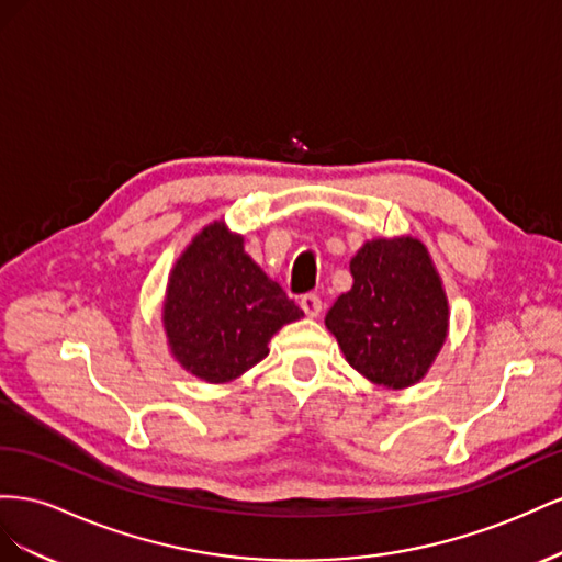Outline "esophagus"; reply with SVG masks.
Returning a JSON list of instances; mask_svg holds the SVG:
<instances>
[{"instance_id":"1","label":"esophagus","mask_w":562,"mask_h":562,"mask_svg":"<svg viewBox=\"0 0 562 562\" xmlns=\"http://www.w3.org/2000/svg\"><path fill=\"white\" fill-rule=\"evenodd\" d=\"M299 303H301L303 313H306L308 317H317V315H319V311H323V301H319V296H317V294H313V292L303 294Z\"/></svg>"}]
</instances>
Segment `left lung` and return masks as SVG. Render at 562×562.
<instances>
[{"label": "left lung", "instance_id": "left-lung-1", "mask_svg": "<svg viewBox=\"0 0 562 562\" xmlns=\"http://www.w3.org/2000/svg\"><path fill=\"white\" fill-rule=\"evenodd\" d=\"M352 286L325 325L346 360L386 389L424 379L447 336V296L419 239H374L350 261Z\"/></svg>", "mask_w": 562, "mask_h": 562}]
</instances>
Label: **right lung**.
Listing matches in <instances>:
<instances>
[{"label": "right lung", "mask_w": 562, "mask_h": 562, "mask_svg": "<svg viewBox=\"0 0 562 562\" xmlns=\"http://www.w3.org/2000/svg\"><path fill=\"white\" fill-rule=\"evenodd\" d=\"M303 315L245 254L223 223L206 226L176 263L165 301L173 358L190 374L223 383L268 356V341Z\"/></svg>", "instance_id": "obj_1"}]
</instances>
